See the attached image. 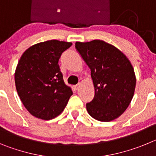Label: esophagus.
Listing matches in <instances>:
<instances>
[{
    "mask_svg": "<svg viewBox=\"0 0 156 156\" xmlns=\"http://www.w3.org/2000/svg\"><path fill=\"white\" fill-rule=\"evenodd\" d=\"M80 87V84L76 85V86H75V89H76V90H78V89H79Z\"/></svg>",
    "mask_w": 156,
    "mask_h": 156,
    "instance_id": "1",
    "label": "esophagus"
}]
</instances>
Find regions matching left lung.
<instances>
[{
    "mask_svg": "<svg viewBox=\"0 0 156 156\" xmlns=\"http://www.w3.org/2000/svg\"><path fill=\"white\" fill-rule=\"evenodd\" d=\"M76 48L90 69L94 98L87 104L94 119L109 122L120 116L131 102L136 76L131 62L120 50L101 40L76 42Z\"/></svg>",
    "mask_w": 156,
    "mask_h": 156,
    "instance_id": "left-lung-1",
    "label": "left lung"
}]
</instances>
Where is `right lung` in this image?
<instances>
[{
	"mask_svg": "<svg viewBox=\"0 0 156 156\" xmlns=\"http://www.w3.org/2000/svg\"><path fill=\"white\" fill-rule=\"evenodd\" d=\"M71 42L51 40L30 47L15 72L18 94L25 108L38 119L50 120L62 113L73 94L63 80L58 65Z\"/></svg>",
	"mask_w": 156,
	"mask_h": 156,
	"instance_id": "right-lung-1",
	"label": "right lung"
}]
</instances>
